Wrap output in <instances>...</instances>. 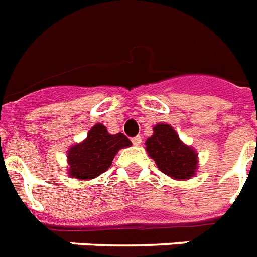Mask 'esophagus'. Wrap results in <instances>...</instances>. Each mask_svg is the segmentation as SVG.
<instances>
[{"instance_id": "34e87169", "label": "esophagus", "mask_w": 257, "mask_h": 257, "mask_svg": "<svg viewBox=\"0 0 257 257\" xmlns=\"http://www.w3.org/2000/svg\"><path fill=\"white\" fill-rule=\"evenodd\" d=\"M141 141H143V139H141V136H135L132 137V143L133 145H140Z\"/></svg>"}]
</instances>
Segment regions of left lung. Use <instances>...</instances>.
Returning <instances> with one entry per match:
<instances>
[{
	"mask_svg": "<svg viewBox=\"0 0 257 257\" xmlns=\"http://www.w3.org/2000/svg\"><path fill=\"white\" fill-rule=\"evenodd\" d=\"M149 157L163 173L176 180H187L197 169V152L180 140L179 135L168 124L153 126V135L145 141Z\"/></svg>",
	"mask_w": 257,
	"mask_h": 257,
	"instance_id": "obj_1",
	"label": "left lung"
}]
</instances>
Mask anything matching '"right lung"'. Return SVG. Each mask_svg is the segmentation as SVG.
Masks as SVG:
<instances>
[{"instance_id": "right-lung-1", "label": "right lung", "mask_w": 257, "mask_h": 257, "mask_svg": "<svg viewBox=\"0 0 257 257\" xmlns=\"http://www.w3.org/2000/svg\"><path fill=\"white\" fill-rule=\"evenodd\" d=\"M132 143L124 133L110 135L102 124H96L84 141L72 145L68 151V172L70 177L94 179L112 165L116 153Z\"/></svg>"}]
</instances>
